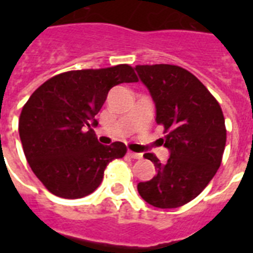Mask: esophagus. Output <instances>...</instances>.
Instances as JSON below:
<instances>
[{"label":"esophagus","instance_id":"obj_1","mask_svg":"<svg viewBox=\"0 0 253 253\" xmlns=\"http://www.w3.org/2000/svg\"><path fill=\"white\" fill-rule=\"evenodd\" d=\"M127 155L132 159H142L143 158V154H138V152H132V151H128Z\"/></svg>","mask_w":253,"mask_h":253}]
</instances>
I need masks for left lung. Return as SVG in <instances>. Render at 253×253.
Listing matches in <instances>:
<instances>
[{
    "instance_id": "obj_1",
    "label": "left lung",
    "mask_w": 253,
    "mask_h": 253,
    "mask_svg": "<svg viewBox=\"0 0 253 253\" xmlns=\"http://www.w3.org/2000/svg\"><path fill=\"white\" fill-rule=\"evenodd\" d=\"M156 107V123L164 126L162 143L169 151L167 163L144 154L156 174L139 182L147 204L174 209L194 200L219 168L226 127L222 109L211 93L186 69L169 64L136 65Z\"/></svg>"
}]
</instances>
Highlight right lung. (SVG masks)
I'll return each mask as SVG.
<instances>
[{"mask_svg":"<svg viewBox=\"0 0 253 253\" xmlns=\"http://www.w3.org/2000/svg\"><path fill=\"white\" fill-rule=\"evenodd\" d=\"M130 65L69 71L34 91L19 117V138L35 176L61 198H83L102 182L111 160L123 158L126 146H103L91 127L111 87L136 83Z\"/></svg>","mask_w":253,"mask_h":253,"instance_id":"add662e5","label":"right lung"}]
</instances>
